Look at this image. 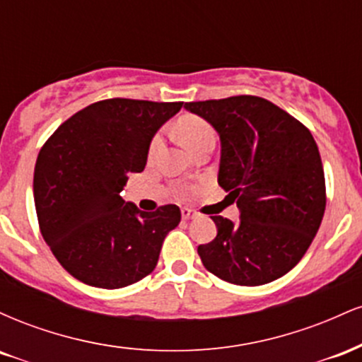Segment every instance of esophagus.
Listing matches in <instances>:
<instances>
[{
    "label": "esophagus",
    "mask_w": 362,
    "mask_h": 362,
    "mask_svg": "<svg viewBox=\"0 0 362 362\" xmlns=\"http://www.w3.org/2000/svg\"><path fill=\"white\" fill-rule=\"evenodd\" d=\"M182 218H184L185 221H189V219L197 218V213H195L194 209H190V207H182Z\"/></svg>",
    "instance_id": "obj_1"
}]
</instances>
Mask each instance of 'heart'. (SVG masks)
Instances as JSON below:
<instances>
[{"mask_svg":"<svg viewBox=\"0 0 362 362\" xmlns=\"http://www.w3.org/2000/svg\"><path fill=\"white\" fill-rule=\"evenodd\" d=\"M177 132L190 151H194L199 144L206 143V141L216 139V132L213 126L202 117H197V115H185V117L178 120ZM160 146L161 134H156L155 138L151 139V143H149V155H155L158 149H160Z\"/></svg>","mask_w":362,"mask_h":362,"instance_id":"obj_1","label":"heart"}]
</instances>
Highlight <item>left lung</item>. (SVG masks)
<instances>
[{"instance_id":"8db88e82","label":"left lung","mask_w":362,"mask_h":362,"mask_svg":"<svg viewBox=\"0 0 362 362\" xmlns=\"http://www.w3.org/2000/svg\"><path fill=\"white\" fill-rule=\"evenodd\" d=\"M185 109L218 131V184L240 209L238 223L211 216L218 235L199 245L202 264L231 284L279 279L303 259L325 213V175L313 136L253 95L190 102Z\"/></svg>"}]
</instances>
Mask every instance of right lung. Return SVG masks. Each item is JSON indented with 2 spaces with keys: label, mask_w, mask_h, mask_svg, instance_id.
I'll list each match as a JSON object with an SVG mask.
<instances>
[{
  "label": "right lung",
  "mask_w": 362,
  "mask_h": 362,
  "mask_svg": "<svg viewBox=\"0 0 362 362\" xmlns=\"http://www.w3.org/2000/svg\"><path fill=\"white\" fill-rule=\"evenodd\" d=\"M184 102L109 98L76 112L45 141L34 172L40 233L78 281L103 289L134 284L156 267L175 204L146 213L120 190L146 167L153 136Z\"/></svg>",
  "instance_id": "1"
}]
</instances>
